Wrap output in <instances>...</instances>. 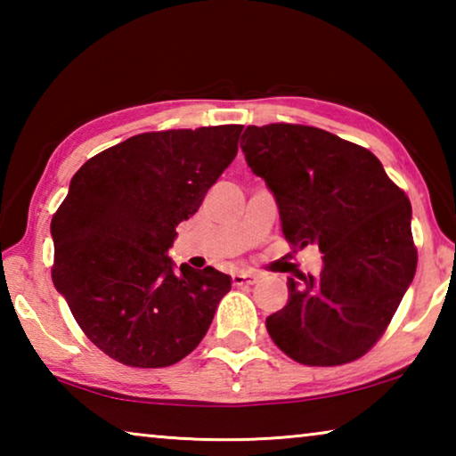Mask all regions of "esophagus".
Returning a JSON list of instances; mask_svg holds the SVG:
<instances>
[{
	"label": "esophagus",
	"instance_id": "obj_1",
	"mask_svg": "<svg viewBox=\"0 0 456 456\" xmlns=\"http://www.w3.org/2000/svg\"><path fill=\"white\" fill-rule=\"evenodd\" d=\"M259 280V275L256 272H237L231 275V281H233V285H237V288H241V285H253Z\"/></svg>",
	"mask_w": 456,
	"mask_h": 456
}]
</instances>
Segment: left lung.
I'll use <instances>...</instances> for the list:
<instances>
[{
    "label": "left lung",
    "instance_id": "8db88e82",
    "mask_svg": "<svg viewBox=\"0 0 456 456\" xmlns=\"http://www.w3.org/2000/svg\"><path fill=\"white\" fill-rule=\"evenodd\" d=\"M241 149L273 192L288 243H315L323 253L320 275L288 280V304L265 320L269 336L305 366L362 358L388 328L419 264L406 192L364 146L315 126H247Z\"/></svg>",
    "mask_w": 456,
    "mask_h": 456
}]
</instances>
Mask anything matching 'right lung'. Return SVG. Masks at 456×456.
Listing matches in <instances>:
<instances>
[{
    "mask_svg": "<svg viewBox=\"0 0 456 456\" xmlns=\"http://www.w3.org/2000/svg\"><path fill=\"white\" fill-rule=\"evenodd\" d=\"M241 125L159 130L98 152L52 217V280L84 334L133 368L197 348L229 275L181 265L167 249L239 151Z\"/></svg>",
    "mask_w": 456,
    "mask_h": 456,
    "instance_id": "add662e5",
    "label": "right lung"
}]
</instances>
